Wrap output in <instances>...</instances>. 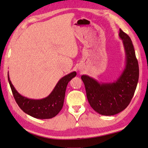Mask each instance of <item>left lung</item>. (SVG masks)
Returning <instances> with one entry per match:
<instances>
[{
    "mask_svg": "<svg viewBox=\"0 0 148 148\" xmlns=\"http://www.w3.org/2000/svg\"><path fill=\"white\" fill-rule=\"evenodd\" d=\"M119 37L123 42L125 64L116 81L102 82L86 75L81 76L90 106L103 116L115 115L125 109L133 97L138 81V64L132 41L121 29Z\"/></svg>",
    "mask_w": 148,
    "mask_h": 148,
    "instance_id": "1",
    "label": "left lung"
}]
</instances>
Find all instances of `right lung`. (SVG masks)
Wrapping results in <instances>:
<instances>
[{
  "label": "right lung",
  "mask_w": 148,
  "mask_h": 148,
  "mask_svg": "<svg viewBox=\"0 0 148 148\" xmlns=\"http://www.w3.org/2000/svg\"><path fill=\"white\" fill-rule=\"evenodd\" d=\"M76 75V71L66 75L59 80L47 97L33 99L23 96L17 91L10 81L8 72L10 86L17 105L23 112L38 119H50L58 114L63 107L67 85Z\"/></svg>",
  "instance_id": "right-lung-1"
}]
</instances>
